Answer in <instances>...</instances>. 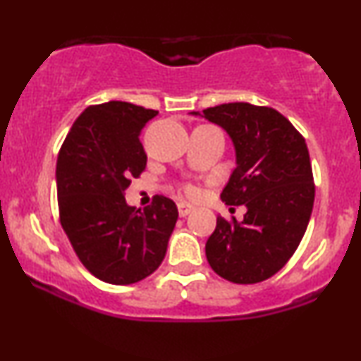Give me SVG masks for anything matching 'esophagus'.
<instances>
[{"label":"esophagus","instance_id":"obj_1","mask_svg":"<svg viewBox=\"0 0 361 361\" xmlns=\"http://www.w3.org/2000/svg\"><path fill=\"white\" fill-rule=\"evenodd\" d=\"M192 210H193V207L190 204H186V202H180V204H178V214H180V217H186V215L192 212Z\"/></svg>","mask_w":361,"mask_h":361}]
</instances>
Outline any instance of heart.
Returning <instances> with one entry per match:
<instances>
[{"mask_svg": "<svg viewBox=\"0 0 361 361\" xmlns=\"http://www.w3.org/2000/svg\"><path fill=\"white\" fill-rule=\"evenodd\" d=\"M185 192L188 193V195H192V197H195V195L198 193V190L195 188V186H192V185H185Z\"/></svg>", "mask_w": 361, "mask_h": 361, "instance_id": "1", "label": "heart"}]
</instances>
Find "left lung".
<instances>
[{
	"label": "left lung",
	"instance_id": "left-lung-1",
	"mask_svg": "<svg viewBox=\"0 0 361 361\" xmlns=\"http://www.w3.org/2000/svg\"><path fill=\"white\" fill-rule=\"evenodd\" d=\"M202 117L221 126L234 142L235 168L222 202L247 209L241 222L219 215L205 244L207 261L233 283H258L287 264L307 229L316 195L307 144L270 106L224 103Z\"/></svg>",
	"mask_w": 361,
	"mask_h": 361
}]
</instances>
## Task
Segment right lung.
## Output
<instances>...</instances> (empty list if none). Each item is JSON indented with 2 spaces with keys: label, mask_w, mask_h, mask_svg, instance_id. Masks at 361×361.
Wrapping results in <instances>:
<instances>
[{
  "label": "right lung",
  "mask_w": 361,
  "mask_h": 361,
  "mask_svg": "<svg viewBox=\"0 0 361 361\" xmlns=\"http://www.w3.org/2000/svg\"><path fill=\"white\" fill-rule=\"evenodd\" d=\"M156 110L127 102L86 109L62 142L56 181L61 226L91 275L130 285L163 263L178 221L171 198L156 195L140 210L127 205L132 178L146 169L139 135Z\"/></svg>",
  "instance_id": "obj_1"
}]
</instances>
